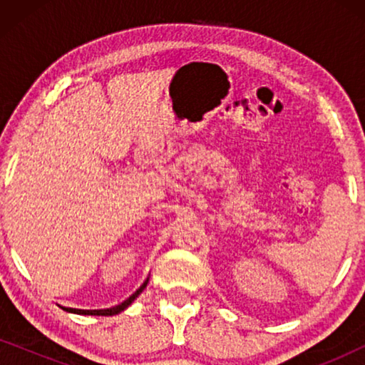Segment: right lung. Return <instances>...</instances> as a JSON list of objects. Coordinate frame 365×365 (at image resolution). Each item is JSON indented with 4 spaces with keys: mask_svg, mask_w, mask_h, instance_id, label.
Instances as JSON below:
<instances>
[{
    "mask_svg": "<svg viewBox=\"0 0 365 365\" xmlns=\"http://www.w3.org/2000/svg\"><path fill=\"white\" fill-rule=\"evenodd\" d=\"M139 292H141V291H138L136 294H133V296L129 297L128 301H124L121 306H116V307H113V309H106V311H83V309H71V307H63V309L66 312L81 314V316H114V314H119L121 311H124V309H126L128 306H131V302L139 296Z\"/></svg>",
    "mask_w": 365,
    "mask_h": 365,
    "instance_id": "right-lung-1",
    "label": "right lung"
}]
</instances>
